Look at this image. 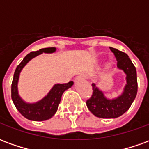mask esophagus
Listing matches in <instances>:
<instances>
[{"instance_id": "1", "label": "esophagus", "mask_w": 149, "mask_h": 149, "mask_svg": "<svg viewBox=\"0 0 149 149\" xmlns=\"http://www.w3.org/2000/svg\"><path fill=\"white\" fill-rule=\"evenodd\" d=\"M86 78H87V77H86L85 75L81 74V75H79V76H77V77L76 80H77V81H78V80H84V79H86Z\"/></svg>"}]
</instances>
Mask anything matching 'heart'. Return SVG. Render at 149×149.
I'll return each mask as SVG.
<instances>
[{"mask_svg": "<svg viewBox=\"0 0 149 149\" xmlns=\"http://www.w3.org/2000/svg\"><path fill=\"white\" fill-rule=\"evenodd\" d=\"M113 65V62L112 61H108L106 63V65H105V68L106 69H109L110 68H112V66Z\"/></svg>", "mask_w": 149, "mask_h": 149, "instance_id": "obj_1", "label": "heart"}]
</instances>
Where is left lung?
<instances>
[{
    "mask_svg": "<svg viewBox=\"0 0 149 149\" xmlns=\"http://www.w3.org/2000/svg\"><path fill=\"white\" fill-rule=\"evenodd\" d=\"M117 61V68L125 74V84L123 92L118 97L109 99L103 91L93 83V95L86 102L88 110L99 118H116L123 115L130 108L137 93L136 70L125 52L110 47Z\"/></svg>",
    "mask_w": 149,
    "mask_h": 149,
    "instance_id": "8db88e82",
    "label": "left lung"
}]
</instances>
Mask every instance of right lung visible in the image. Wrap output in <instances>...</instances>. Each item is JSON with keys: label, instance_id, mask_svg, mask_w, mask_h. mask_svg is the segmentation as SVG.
Returning a JSON list of instances; mask_svg holds the SVG:
<instances>
[{"label": "right lung", "instance_id": "add662e5", "mask_svg": "<svg viewBox=\"0 0 149 149\" xmlns=\"http://www.w3.org/2000/svg\"><path fill=\"white\" fill-rule=\"evenodd\" d=\"M56 51L54 47L40 49L39 51L31 52L29 53L23 61L20 63L13 75V80L12 83L11 97L14 105L21 115L28 120L33 121H43L52 118L57 111L59 104L61 103V97L64 92L73 85V82L70 81L67 84H55L41 100L34 103H29L24 101L20 96L18 92V81L20 74L25 65L32 59L37 56L45 53H53Z\"/></svg>", "mask_w": 149, "mask_h": 149}]
</instances>
